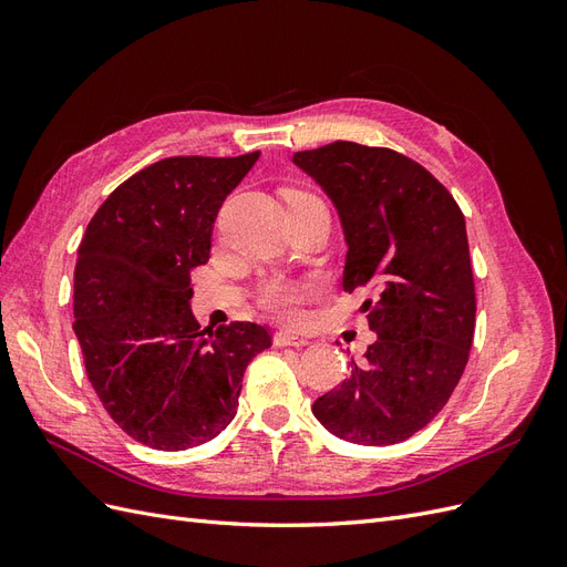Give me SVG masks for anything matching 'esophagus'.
<instances>
[{
	"instance_id": "esophagus-1",
	"label": "esophagus",
	"mask_w": 567,
	"mask_h": 567,
	"mask_svg": "<svg viewBox=\"0 0 567 567\" xmlns=\"http://www.w3.org/2000/svg\"><path fill=\"white\" fill-rule=\"evenodd\" d=\"M274 346L277 348H305V346H310V340L307 338H302V336H298V333H290V331H277L274 333Z\"/></svg>"
}]
</instances>
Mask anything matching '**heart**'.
<instances>
[{
    "instance_id": "b5f03b06",
    "label": "heart",
    "mask_w": 567,
    "mask_h": 567,
    "mask_svg": "<svg viewBox=\"0 0 567 567\" xmlns=\"http://www.w3.org/2000/svg\"><path fill=\"white\" fill-rule=\"evenodd\" d=\"M312 293V286L290 279H269L260 290V302L267 312L281 319H293L300 312V305Z\"/></svg>"
}]
</instances>
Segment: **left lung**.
Here are the masks:
<instances>
[{"label":"left lung","instance_id":"1","mask_svg":"<svg viewBox=\"0 0 567 567\" xmlns=\"http://www.w3.org/2000/svg\"><path fill=\"white\" fill-rule=\"evenodd\" d=\"M338 210L348 255L342 288L367 300L375 342L312 414L336 437L381 447L431 423L468 362L475 286L466 219L425 167L390 148L333 142L293 153Z\"/></svg>","mask_w":567,"mask_h":567}]
</instances>
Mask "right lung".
<instances>
[{
  "label": "right lung",
  "instance_id": "1",
  "mask_svg": "<svg viewBox=\"0 0 567 567\" xmlns=\"http://www.w3.org/2000/svg\"><path fill=\"white\" fill-rule=\"evenodd\" d=\"M260 151L175 156L120 184L78 248L75 323L84 371L109 416L136 442L179 452L236 416L244 373L271 346L260 323L200 331L188 271L210 257L221 203Z\"/></svg>",
  "mask_w": 567,
  "mask_h": 567
}]
</instances>
